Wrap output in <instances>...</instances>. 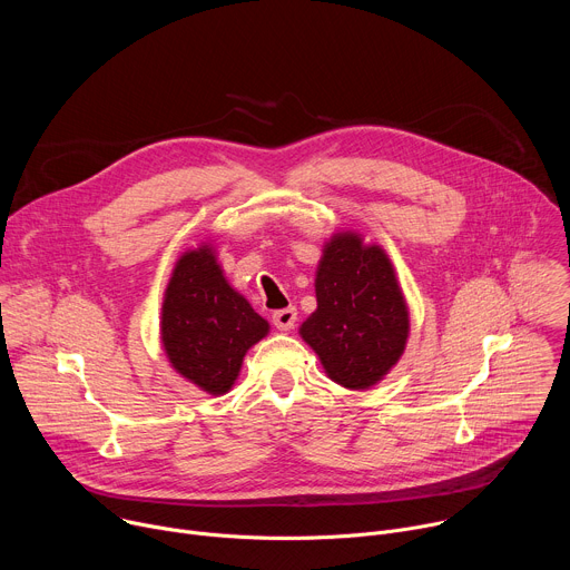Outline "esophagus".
<instances>
[{"label": "esophagus", "mask_w": 570, "mask_h": 570, "mask_svg": "<svg viewBox=\"0 0 570 570\" xmlns=\"http://www.w3.org/2000/svg\"><path fill=\"white\" fill-rule=\"evenodd\" d=\"M295 322H297V308L295 306H288V308H282V311L273 313V324L279 332H291L295 327Z\"/></svg>", "instance_id": "obj_1"}]
</instances>
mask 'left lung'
Returning a JSON list of instances; mask_svg holds the SVG:
<instances>
[{
    "mask_svg": "<svg viewBox=\"0 0 570 570\" xmlns=\"http://www.w3.org/2000/svg\"><path fill=\"white\" fill-rule=\"evenodd\" d=\"M317 308L299 336L332 381L350 390L376 385L401 358L411 320L394 268L381 246L356 232L324 243L315 273Z\"/></svg>",
    "mask_w": 570,
    "mask_h": 570,
    "instance_id": "obj_1",
    "label": "left lung"
}]
</instances>
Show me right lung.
Returning <instances> with one entry per match:
<instances>
[{"instance_id":"1","label":"right lung","mask_w":570,"mask_h":570,"mask_svg":"<svg viewBox=\"0 0 570 570\" xmlns=\"http://www.w3.org/2000/svg\"><path fill=\"white\" fill-rule=\"evenodd\" d=\"M271 324L236 293L209 243L187 250L171 273L161 302V345L174 370L205 390L225 394Z\"/></svg>"}]
</instances>
